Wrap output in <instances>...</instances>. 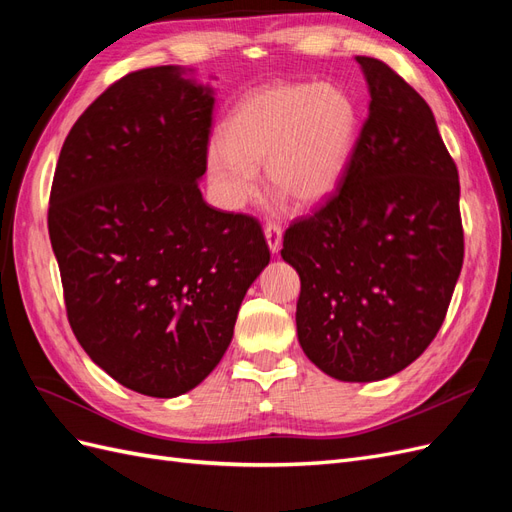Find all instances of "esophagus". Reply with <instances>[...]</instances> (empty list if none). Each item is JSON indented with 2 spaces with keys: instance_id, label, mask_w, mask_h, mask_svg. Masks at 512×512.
Returning <instances> with one entry per match:
<instances>
[{
  "instance_id": "obj_1",
  "label": "esophagus",
  "mask_w": 512,
  "mask_h": 512,
  "mask_svg": "<svg viewBox=\"0 0 512 512\" xmlns=\"http://www.w3.org/2000/svg\"><path fill=\"white\" fill-rule=\"evenodd\" d=\"M265 239H267L271 254H280V250H282V226L267 224L265 226Z\"/></svg>"
}]
</instances>
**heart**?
<instances>
[{
	"instance_id": "1",
	"label": "heart",
	"mask_w": 512,
	"mask_h": 512,
	"mask_svg": "<svg viewBox=\"0 0 512 512\" xmlns=\"http://www.w3.org/2000/svg\"><path fill=\"white\" fill-rule=\"evenodd\" d=\"M361 113L333 83H275L245 94L207 147V177L228 209L258 194V166L294 207L327 200L342 183L359 141Z\"/></svg>"
}]
</instances>
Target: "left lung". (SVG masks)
<instances>
[{"label":"left lung","instance_id":"obj_1","mask_svg":"<svg viewBox=\"0 0 512 512\" xmlns=\"http://www.w3.org/2000/svg\"><path fill=\"white\" fill-rule=\"evenodd\" d=\"M369 115L329 203L292 224L297 335L342 382L399 374L440 331L463 265L459 175L429 104L374 57H354Z\"/></svg>","mask_w":512,"mask_h":512}]
</instances>
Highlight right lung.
<instances>
[{
    "label": "right lung",
    "instance_id": "right-lung-1",
    "mask_svg": "<svg viewBox=\"0 0 512 512\" xmlns=\"http://www.w3.org/2000/svg\"><path fill=\"white\" fill-rule=\"evenodd\" d=\"M194 68L138 70L74 123L49 235L70 327L119 384L179 397L218 367L269 265L260 224L205 203L215 89Z\"/></svg>",
    "mask_w": 512,
    "mask_h": 512
}]
</instances>
